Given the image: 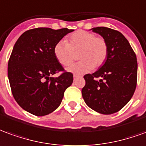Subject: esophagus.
<instances>
[{"mask_svg":"<svg viewBox=\"0 0 146 146\" xmlns=\"http://www.w3.org/2000/svg\"><path fill=\"white\" fill-rule=\"evenodd\" d=\"M73 77H74V79H75V78H77V77H78V75H74V76H73Z\"/></svg>","mask_w":146,"mask_h":146,"instance_id":"1","label":"esophagus"}]
</instances>
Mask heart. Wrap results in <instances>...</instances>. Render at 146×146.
I'll return each mask as SVG.
<instances>
[{
    "instance_id": "obj_1",
    "label": "heart",
    "mask_w": 146,
    "mask_h": 146,
    "mask_svg": "<svg viewBox=\"0 0 146 146\" xmlns=\"http://www.w3.org/2000/svg\"><path fill=\"white\" fill-rule=\"evenodd\" d=\"M66 40L59 41L54 47V55L58 62L68 67L75 60V52H78L81 61L74 64L68 71L74 74H84L104 64L108 56V45L104 38L96 37L90 32L78 31Z\"/></svg>"
}]
</instances>
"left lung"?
<instances>
[{
    "instance_id": "left-lung-1",
    "label": "left lung",
    "mask_w": 146,
    "mask_h": 146,
    "mask_svg": "<svg viewBox=\"0 0 146 146\" xmlns=\"http://www.w3.org/2000/svg\"><path fill=\"white\" fill-rule=\"evenodd\" d=\"M91 30L106 41L108 56L98 71L84 75L86 85L82 95L85 103L95 111L113 114L123 108L134 94L137 85L136 55L120 32L104 27Z\"/></svg>"
}]
</instances>
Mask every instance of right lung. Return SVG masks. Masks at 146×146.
I'll use <instances>...</instances> for the list:
<instances>
[{
  "label": "right lung",
  "instance_id": "right-lung-1",
  "mask_svg": "<svg viewBox=\"0 0 146 146\" xmlns=\"http://www.w3.org/2000/svg\"><path fill=\"white\" fill-rule=\"evenodd\" d=\"M74 30L40 27L29 30L18 38L8 64L12 95L23 109L38 116L55 111L61 104L65 90L73 82V75L54 55L56 44Z\"/></svg>",
  "mask_w": 146,
  "mask_h": 146
}]
</instances>
